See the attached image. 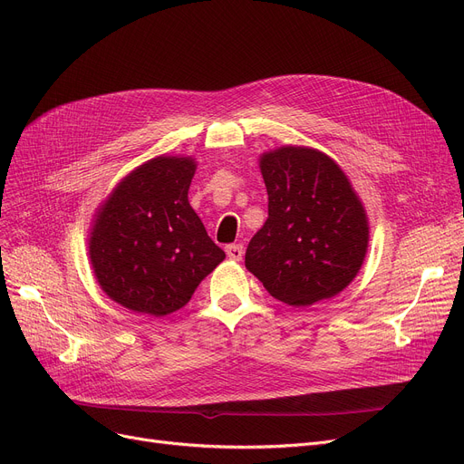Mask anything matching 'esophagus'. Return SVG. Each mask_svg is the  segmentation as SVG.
Returning a JSON list of instances; mask_svg holds the SVG:
<instances>
[{
    "label": "esophagus",
    "instance_id": "obj_1",
    "mask_svg": "<svg viewBox=\"0 0 464 464\" xmlns=\"http://www.w3.org/2000/svg\"><path fill=\"white\" fill-rule=\"evenodd\" d=\"M226 254L233 261H240L242 256H245V246H242V245H227Z\"/></svg>",
    "mask_w": 464,
    "mask_h": 464
}]
</instances>
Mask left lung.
<instances>
[{"label":"left lung","instance_id":"obj_1","mask_svg":"<svg viewBox=\"0 0 464 464\" xmlns=\"http://www.w3.org/2000/svg\"><path fill=\"white\" fill-rule=\"evenodd\" d=\"M269 218L246 248V269L269 294L308 306L340 294L369 248V219L344 170L306 146L259 158Z\"/></svg>","mask_w":464,"mask_h":464}]
</instances>
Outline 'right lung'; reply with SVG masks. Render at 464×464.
<instances>
[{
	"instance_id": "add662e5",
	"label": "right lung",
	"mask_w": 464,
	"mask_h": 464,
	"mask_svg": "<svg viewBox=\"0 0 464 464\" xmlns=\"http://www.w3.org/2000/svg\"><path fill=\"white\" fill-rule=\"evenodd\" d=\"M195 160L160 156L139 165L97 208L90 261L105 294L156 318L182 308L226 259L188 201Z\"/></svg>"
}]
</instances>
